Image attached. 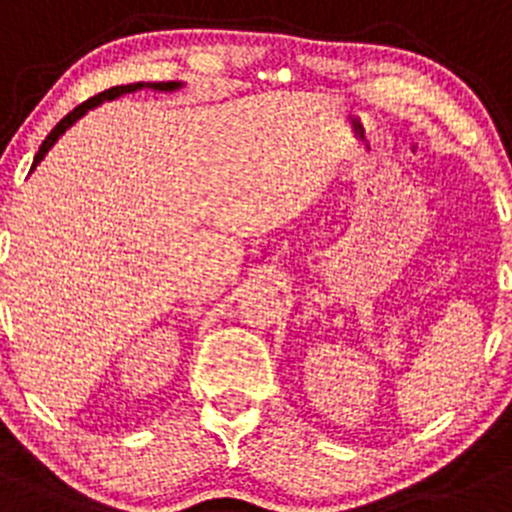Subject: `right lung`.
I'll return each mask as SVG.
<instances>
[{
  "label": "right lung",
  "instance_id": "right-lung-1",
  "mask_svg": "<svg viewBox=\"0 0 512 512\" xmlns=\"http://www.w3.org/2000/svg\"><path fill=\"white\" fill-rule=\"evenodd\" d=\"M182 84L180 82H155V84H150V82H137V84H119V87H112V89H104V92H99V94H94V97H89L87 102H82L79 104V107H74L72 112L67 114V117L62 119V122L57 124V127H54L52 132H49L47 135V140L42 142V147H39V152L37 155H34V162H32V170L34 167L39 165V162L44 160V155H47L49 150H52V145L54 142L59 140V137L64 135V132L69 130V127H72L74 122H77L79 117H84V114L89 112V109H94L97 107V104H102L104 99H114V97H119V94H130V92H137V89H157V92H175V89H180Z\"/></svg>",
  "mask_w": 512,
  "mask_h": 512
}]
</instances>
